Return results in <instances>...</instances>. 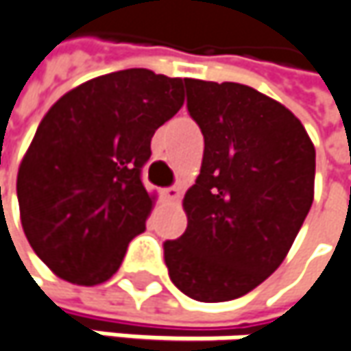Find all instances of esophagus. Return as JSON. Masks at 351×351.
Segmentation results:
<instances>
[{"mask_svg":"<svg viewBox=\"0 0 351 351\" xmlns=\"http://www.w3.org/2000/svg\"><path fill=\"white\" fill-rule=\"evenodd\" d=\"M162 196H165L167 200H173V202H176V200L180 198V191H178L176 186H169V189H165V191H162Z\"/></svg>","mask_w":351,"mask_h":351,"instance_id":"obj_1","label":"esophagus"}]
</instances>
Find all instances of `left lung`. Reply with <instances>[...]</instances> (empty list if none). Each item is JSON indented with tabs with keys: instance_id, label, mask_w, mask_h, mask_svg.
Here are the masks:
<instances>
[{
	"instance_id": "1",
	"label": "left lung",
	"mask_w": 351,
	"mask_h": 351,
	"mask_svg": "<svg viewBox=\"0 0 351 351\" xmlns=\"http://www.w3.org/2000/svg\"><path fill=\"white\" fill-rule=\"evenodd\" d=\"M184 87L204 155L182 202L186 230L162 244L165 264L189 298L226 302L288 254L314 200L316 151L292 111L248 85L184 79Z\"/></svg>"
}]
</instances>
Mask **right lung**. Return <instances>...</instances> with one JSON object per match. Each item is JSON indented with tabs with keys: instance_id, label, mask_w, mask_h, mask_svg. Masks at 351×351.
Masks as SVG:
<instances>
[{
	"instance_id": "right-lung-1",
	"label": "right lung",
	"mask_w": 351,
	"mask_h": 351,
	"mask_svg": "<svg viewBox=\"0 0 351 351\" xmlns=\"http://www.w3.org/2000/svg\"><path fill=\"white\" fill-rule=\"evenodd\" d=\"M182 103V79L125 69L75 87L43 117L17 200L32 248L59 278L95 286L119 270L153 208L141 178L151 138Z\"/></svg>"
}]
</instances>
